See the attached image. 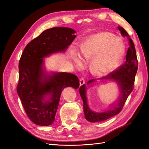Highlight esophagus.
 <instances>
[{
	"mask_svg": "<svg viewBox=\"0 0 149 149\" xmlns=\"http://www.w3.org/2000/svg\"><path fill=\"white\" fill-rule=\"evenodd\" d=\"M79 82H80V86L83 85L85 83V81H84V77H81L80 79H79Z\"/></svg>",
	"mask_w": 149,
	"mask_h": 149,
	"instance_id": "34e87169",
	"label": "esophagus"
}]
</instances>
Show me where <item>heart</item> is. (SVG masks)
Wrapping results in <instances>:
<instances>
[{"instance_id": "1", "label": "heart", "mask_w": 149, "mask_h": 149, "mask_svg": "<svg viewBox=\"0 0 149 149\" xmlns=\"http://www.w3.org/2000/svg\"><path fill=\"white\" fill-rule=\"evenodd\" d=\"M125 53L122 40L112 33L102 31L88 36L82 43L81 55L83 60H90L91 72L97 76H103L116 69L122 61ZM78 66L82 65L81 59L75 58Z\"/></svg>"}]
</instances>
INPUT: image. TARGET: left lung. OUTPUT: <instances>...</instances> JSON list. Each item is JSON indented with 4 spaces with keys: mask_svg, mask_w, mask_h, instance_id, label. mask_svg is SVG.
Here are the masks:
<instances>
[{
    "mask_svg": "<svg viewBox=\"0 0 149 149\" xmlns=\"http://www.w3.org/2000/svg\"><path fill=\"white\" fill-rule=\"evenodd\" d=\"M118 29L121 33L122 35L123 36H127L129 41V47L126 54V61L116 70L111 72L105 77L100 78V80H113L118 84L120 89V95L118 100L116 101L118 104H116L113 109H109L104 112L98 113L93 111L90 109L88 105L87 98L86 97V85H82L79 88V93L83 101L85 118L90 122L104 121L118 114L122 111L127 97L133 90L135 76L138 66L136 52L134 43L129 36L127 31L122 27H118ZM94 82H96V79L88 81L87 82V85Z\"/></svg>",
    "mask_w": 149,
    "mask_h": 149,
    "instance_id": "obj_1",
    "label": "left lung"
}]
</instances>
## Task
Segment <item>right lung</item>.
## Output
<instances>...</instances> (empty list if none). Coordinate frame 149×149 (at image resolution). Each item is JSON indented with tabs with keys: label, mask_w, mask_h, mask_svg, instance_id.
I'll return each mask as SVG.
<instances>
[{
	"label": "right lung",
	"mask_w": 149,
	"mask_h": 149,
	"mask_svg": "<svg viewBox=\"0 0 149 149\" xmlns=\"http://www.w3.org/2000/svg\"><path fill=\"white\" fill-rule=\"evenodd\" d=\"M75 33L63 27L47 29L28 43L22 54L17 91L27 116L36 125H51L63 90L79 86V81L74 74L56 72L48 75L43 70V58L52 53L65 52L76 37Z\"/></svg>",
	"instance_id": "add662e5"
}]
</instances>
